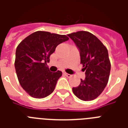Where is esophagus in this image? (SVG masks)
<instances>
[{"label": "esophagus", "instance_id": "obj_1", "mask_svg": "<svg viewBox=\"0 0 128 128\" xmlns=\"http://www.w3.org/2000/svg\"><path fill=\"white\" fill-rule=\"evenodd\" d=\"M64 74L66 76L68 77V78H70V77H71V76H72V75H70V74H68V73H66V72H64Z\"/></svg>", "mask_w": 128, "mask_h": 128}]
</instances>
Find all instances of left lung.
<instances>
[{"label": "left lung", "mask_w": 128, "mask_h": 128, "mask_svg": "<svg viewBox=\"0 0 128 128\" xmlns=\"http://www.w3.org/2000/svg\"><path fill=\"white\" fill-rule=\"evenodd\" d=\"M80 53V64L86 78L80 85L72 88L74 95L83 101H91L98 98L107 85L111 69L106 47L93 34L78 31L68 34Z\"/></svg>", "instance_id": "left-lung-1"}]
</instances>
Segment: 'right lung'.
Wrapping results in <instances>:
<instances>
[{
  "label": "right lung",
  "instance_id": "add662e5",
  "mask_svg": "<svg viewBox=\"0 0 128 128\" xmlns=\"http://www.w3.org/2000/svg\"><path fill=\"white\" fill-rule=\"evenodd\" d=\"M68 39L66 35L36 31L18 45L15 70L19 83L30 96L43 98L53 92L62 73L50 72L46 62L56 46Z\"/></svg>",
  "mask_w": 128,
  "mask_h": 128
}]
</instances>
